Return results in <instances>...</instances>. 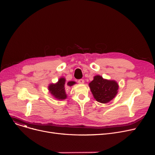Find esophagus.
Instances as JSON below:
<instances>
[{"instance_id": "obj_1", "label": "esophagus", "mask_w": 155, "mask_h": 155, "mask_svg": "<svg viewBox=\"0 0 155 155\" xmlns=\"http://www.w3.org/2000/svg\"><path fill=\"white\" fill-rule=\"evenodd\" d=\"M78 82L81 84H83L84 83V79H79L78 81Z\"/></svg>"}]
</instances>
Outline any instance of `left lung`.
Here are the masks:
<instances>
[{"label": "left lung", "mask_w": 155, "mask_h": 155, "mask_svg": "<svg viewBox=\"0 0 155 155\" xmlns=\"http://www.w3.org/2000/svg\"><path fill=\"white\" fill-rule=\"evenodd\" d=\"M94 98L98 102L106 104L112 100L117 93L118 84L114 81H108L96 75L89 84Z\"/></svg>", "instance_id": "left-lung-1"}]
</instances>
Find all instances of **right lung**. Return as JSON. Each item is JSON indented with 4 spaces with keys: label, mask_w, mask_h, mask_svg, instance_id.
<instances>
[{
    "label": "right lung",
    "mask_w": 155,
    "mask_h": 155,
    "mask_svg": "<svg viewBox=\"0 0 155 155\" xmlns=\"http://www.w3.org/2000/svg\"><path fill=\"white\" fill-rule=\"evenodd\" d=\"M65 78H61L59 82L55 84H50L48 87L50 93L52 94L55 98L59 100H64L66 98V94L65 93ZM75 84L74 82L71 81L67 83L68 86H71Z\"/></svg>",
    "instance_id": "add662e5"
}]
</instances>
